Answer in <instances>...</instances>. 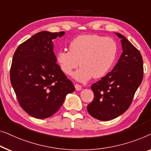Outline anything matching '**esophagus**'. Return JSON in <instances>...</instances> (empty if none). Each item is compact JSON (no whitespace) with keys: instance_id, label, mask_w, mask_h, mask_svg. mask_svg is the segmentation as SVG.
<instances>
[{"instance_id":"1","label":"esophagus","mask_w":151,"mask_h":151,"mask_svg":"<svg viewBox=\"0 0 151 151\" xmlns=\"http://www.w3.org/2000/svg\"><path fill=\"white\" fill-rule=\"evenodd\" d=\"M75 88L76 91H79V90H81L82 87H81V86H80V85H78V84H75Z\"/></svg>"}]
</instances>
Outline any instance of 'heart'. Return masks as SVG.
<instances>
[{
    "label": "heart",
    "mask_w": 151,
    "mask_h": 151,
    "mask_svg": "<svg viewBox=\"0 0 151 151\" xmlns=\"http://www.w3.org/2000/svg\"><path fill=\"white\" fill-rule=\"evenodd\" d=\"M118 46L111 37L98 35H81L74 38L69 44V51L57 55L56 61L61 70L72 75L74 70L81 68L74 75L76 80L86 81L93 77H103L113 66Z\"/></svg>",
    "instance_id": "heart-1"
}]
</instances>
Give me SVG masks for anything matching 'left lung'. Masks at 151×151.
<instances>
[{"instance_id": "obj_1", "label": "left lung", "mask_w": 151, "mask_h": 151, "mask_svg": "<svg viewBox=\"0 0 151 151\" xmlns=\"http://www.w3.org/2000/svg\"><path fill=\"white\" fill-rule=\"evenodd\" d=\"M122 53L113 70L91 89L94 100L87 107L93 118L102 121L118 117L128 109L143 78V59L139 51L118 33Z\"/></svg>"}]
</instances>
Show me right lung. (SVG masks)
<instances>
[{
    "instance_id": "right-lung-1",
    "label": "right lung",
    "mask_w": 151,
    "mask_h": 151,
    "mask_svg": "<svg viewBox=\"0 0 151 151\" xmlns=\"http://www.w3.org/2000/svg\"><path fill=\"white\" fill-rule=\"evenodd\" d=\"M65 32L46 31L33 35L17 48L10 70L12 86L20 107L38 119L58 111L65 96L75 90L57 64L52 40Z\"/></svg>"
}]
</instances>
